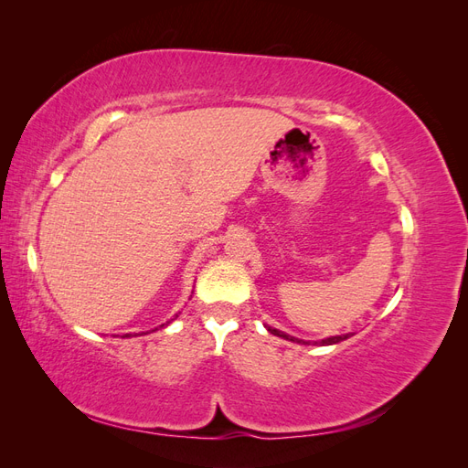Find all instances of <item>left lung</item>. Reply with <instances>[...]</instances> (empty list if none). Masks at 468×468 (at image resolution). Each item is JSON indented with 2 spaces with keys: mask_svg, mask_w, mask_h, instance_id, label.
Returning a JSON list of instances; mask_svg holds the SVG:
<instances>
[{
  "mask_svg": "<svg viewBox=\"0 0 468 468\" xmlns=\"http://www.w3.org/2000/svg\"><path fill=\"white\" fill-rule=\"evenodd\" d=\"M267 330L271 332V334H275V335H279V337H285V339H291V342H299L301 344V339H294V337H291V335H287V334H282V332H279V330H275V328H269L267 325ZM349 337V334H346V335H335V337H328V339H322V346H332V344H339V342H344V339H347ZM304 344V342H303Z\"/></svg>",
  "mask_w": 468,
  "mask_h": 468,
  "instance_id": "left-lung-1",
  "label": "left lung"
}]
</instances>
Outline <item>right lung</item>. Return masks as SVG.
<instances>
[{
    "label": "right lung",
    "mask_w": 468,
    "mask_h": 468,
    "mask_svg": "<svg viewBox=\"0 0 468 468\" xmlns=\"http://www.w3.org/2000/svg\"><path fill=\"white\" fill-rule=\"evenodd\" d=\"M164 325V324H162ZM155 330H158V328H155ZM122 337H131V334H126V335H122Z\"/></svg>",
    "instance_id": "1"
}]
</instances>
